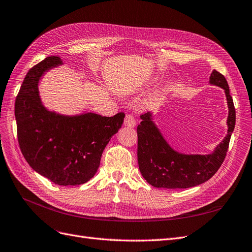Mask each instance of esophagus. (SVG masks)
Returning <instances> with one entry per match:
<instances>
[{"mask_svg":"<svg viewBox=\"0 0 252 252\" xmlns=\"http://www.w3.org/2000/svg\"><path fill=\"white\" fill-rule=\"evenodd\" d=\"M124 125L127 127H134L136 126V120L134 118L133 115H126V118H125V121H124Z\"/></svg>","mask_w":252,"mask_h":252,"instance_id":"34e87169","label":"esophagus"}]
</instances>
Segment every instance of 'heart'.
Here are the masks:
<instances>
[{
	"label": "heart",
	"mask_w": 252,
	"mask_h": 252,
	"mask_svg": "<svg viewBox=\"0 0 252 252\" xmlns=\"http://www.w3.org/2000/svg\"><path fill=\"white\" fill-rule=\"evenodd\" d=\"M153 81H155V80H154V79H151V80H150V81H149V83H152V82H153Z\"/></svg>",
	"instance_id": "b5f03b06"
}]
</instances>
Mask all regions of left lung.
<instances>
[{"label":"left lung","mask_w":252,"mask_h":252,"mask_svg":"<svg viewBox=\"0 0 252 252\" xmlns=\"http://www.w3.org/2000/svg\"><path fill=\"white\" fill-rule=\"evenodd\" d=\"M209 83L225 91L228 104V131L226 137L210 154H185L177 152L164 139L154 121L152 112L140 116L137 126L138 166L146 181L156 188L186 189L207 182L224 161L229 141L235 126V109L226 78L213 70Z\"/></svg>","instance_id":"obj_1"}]
</instances>
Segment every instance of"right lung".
Segmentation results:
<instances>
[{
	"mask_svg": "<svg viewBox=\"0 0 252 252\" xmlns=\"http://www.w3.org/2000/svg\"><path fill=\"white\" fill-rule=\"evenodd\" d=\"M50 56L30 69L14 105L18 140L28 164L60 186L81 185L96 174L104 148L124 124L125 114L103 117L92 112L63 115L42 103L39 82L49 69L62 65Z\"/></svg>",
	"mask_w": 252,
	"mask_h": 252,
	"instance_id": "right-lung-1",
	"label": "right lung"
}]
</instances>
